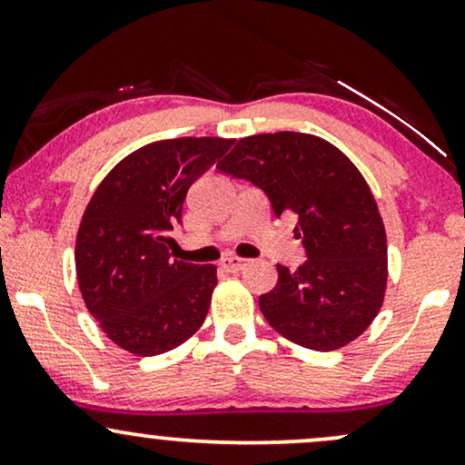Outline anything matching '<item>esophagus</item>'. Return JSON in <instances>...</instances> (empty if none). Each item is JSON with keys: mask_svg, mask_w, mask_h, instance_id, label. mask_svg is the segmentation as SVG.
Instances as JSON below:
<instances>
[{"mask_svg": "<svg viewBox=\"0 0 465 465\" xmlns=\"http://www.w3.org/2000/svg\"><path fill=\"white\" fill-rule=\"evenodd\" d=\"M223 266H225L227 271H232V273H238V271L247 269L249 260H242V258H236V255H232V258L223 260Z\"/></svg>", "mask_w": 465, "mask_h": 465, "instance_id": "34e87169", "label": "esophagus"}]
</instances>
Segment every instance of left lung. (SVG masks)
I'll return each mask as SVG.
<instances>
[{
    "label": "left lung",
    "mask_w": 465,
    "mask_h": 465,
    "mask_svg": "<svg viewBox=\"0 0 465 465\" xmlns=\"http://www.w3.org/2000/svg\"><path fill=\"white\" fill-rule=\"evenodd\" d=\"M269 196L275 216H297L306 249L297 271L277 264V284L260 295L273 330L302 348L330 351L370 328L387 288V236L376 199L339 148L308 133L244 137L216 165Z\"/></svg>",
    "instance_id": "1"
}]
</instances>
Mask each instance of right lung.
Masks as SVG:
<instances>
[{
	"label": "right lung",
	"mask_w": 465,
	"mask_h": 465,
	"mask_svg": "<svg viewBox=\"0 0 465 465\" xmlns=\"http://www.w3.org/2000/svg\"><path fill=\"white\" fill-rule=\"evenodd\" d=\"M233 140L177 137L131 153L94 192L76 236V275L87 311L122 350L157 356L205 322L214 264L170 255L190 185Z\"/></svg>",
	"instance_id": "1"
}]
</instances>
